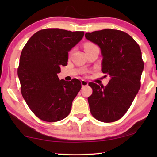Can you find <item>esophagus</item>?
<instances>
[{
	"label": "esophagus",
	"instance_id": "1",
	"mask_svg": "<svg viewBox=\"0 0 157 157\" xmlns=\"http://www.w3.org/2000/svg\"><path fill=\"white\" fill-rule=\"evenodd\" d=\"M81 84H82V86H87L88 85V82L84 80V79H82V80L81 81Z\"/></svg>",
	"mask_w": 157,
	"mask_h": 157
}]
</instances>
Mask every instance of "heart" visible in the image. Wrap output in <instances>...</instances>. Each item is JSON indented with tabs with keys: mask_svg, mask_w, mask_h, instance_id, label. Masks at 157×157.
Segmentation results:
<instances>
[{
	"mask_svg": "<svg viewBox=\"0 0 157 157\" xmlns=\"http://www.w3.org/2000/svg\"><path fill=\"white\" fill-rule=\"evenodd\" d=\"M95 47H98L94 43H91V42H86V43H85L84 44V49L85 50V52L87 51V50H89L92 48H94Z\"/></svg>",
	"mask_w": 157,
	"mask_h": 157,
	"instance_id": "obj_1",
	"label": "heart"
}]
</instances>
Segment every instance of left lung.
I'll return each instance as SVG.
<instances>
[{
	"mask_svg": "<svg viewBox=\"0 0 157 157\" xmlns=\"http://www.w3.org/2000/svg\"><path fill=\"white\" fill-rule=\"evenodd\" d=\"M85 37L100 48L102 71L111 78L105 86L89 83L93 89L88 98L90 111L98 121L115 122L126 113L140 87L144 67L141 50L123 31L105 29L86 33Z\"/></svg>",
	"mask_w": 157,
	"mask_h": 157,
	"instance_id": "left-lung-1",
	"label": "left lung"
}]
</instances>
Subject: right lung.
<instances>
[{
	"mask_svg": "<svg viewBox=\"0 0 157 157\" xmlns=\"http://www.w3.org/2000/svg\"><path fill=\"white\" fill-rule=\"evenodd\" d=\"M83 31L47 28L30 37L21 52L18 76L21 91L30 110L39 119L57 122L70 113L82 84L78 79H61L57 73L66 66L68 52L84 36Z\"/></svg>",
	"mask_w": 157,
	"mask_h": 157,
	"instance_id": "right-lung-1",
	"label": "right lung"
}]
</instances>
